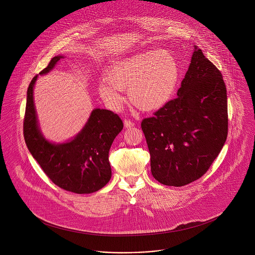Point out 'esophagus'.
<instances>
[{
	"mask_svg": "<svg viewBox=\"0 0 255 255\" xmlns=\"http://www.w3.org/2000/svg\"><path fill=\"white\" fill-rule=\"evenodd\" d=\"M124 124H125L126 128H132V127H134V123L131 122L130 120H128V119H126L124 121Z\"/></svg>",
	"mask_w": 255,
	"mask_h": 255,
	"instance_id": "obj_1",
	"label": "esophagus"
}]
</instances>
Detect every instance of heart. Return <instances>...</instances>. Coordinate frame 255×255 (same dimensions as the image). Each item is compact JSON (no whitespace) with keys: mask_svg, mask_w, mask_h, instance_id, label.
I'll return each instance as SVG.
<instances>
[{"mask_svg":"<svg viewBox=\"0 0 255 255\" xmlns=\"http://www.w3.org/2000/svg\"><path fill=\"white\" fill-rule=\"evenodd\" d=\"M180 77L177 59L167 50H150L117 62L110 68L99 93L113 109L123 102L120 90L128 89L130 102L142 110L164 106L174 95Z\"/></svg>","mask_w":255,"mask_h":255,"instance_id":"1","label":"heart"}]
</instances>
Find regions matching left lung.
I'll use <instances>...</instances> for the list:
<instances>
[{
    "label": "left lung",
    "mask_w": 255,
    "mask_h": 255,
    "mask_svg": "<svg viewBox=\"0 0 255 255\" xmlns=\"http://www.w3.org/2000/svg\"><path fill=\"white\" fill-rule=\"evenodd\" d=\"M194 47L178 97L141 123L151 173L170 186L201 178L228 135L227 89L222 73Z\"/></svg>",
    "instance_id": "obj_1"
}]
</instances>
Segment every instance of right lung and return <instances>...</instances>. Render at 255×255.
<instances>
[{"label":"right lung","mask_w":255,"mask_h":255,"mask_svg":"<svg viewBox=\"0 0 255 255\" xmlns=\"http://www.w3.org/2000/svg\"><path fill=\"white\" fill-rule=\"evenodd\" d=\"M63 56L54 57L40 74L49 73ZM35 75L27 89L23 120L24 140L46 176L59 187L78 194L95 192L112 177L109 150L124 128L121 118L112 111H92L86 125L71 141L49 142L42 135L33 102Z\"/></svg>","instance_id":"add662e5"}]
</instances>
